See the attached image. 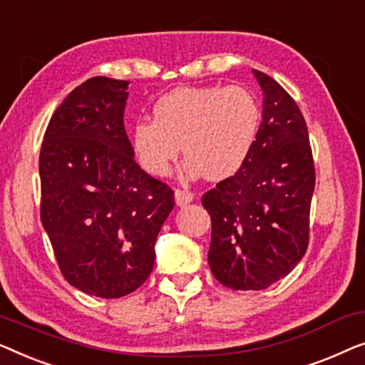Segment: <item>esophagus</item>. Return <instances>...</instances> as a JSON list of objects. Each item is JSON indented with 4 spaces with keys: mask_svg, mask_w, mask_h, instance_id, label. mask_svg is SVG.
<instances>
[{
    "mask_svg": "<svg viewBox=\"0 0 365 365\" xmlns=\"http://www.w3.org/2000/svg\"><path fill=\"white\" fill-rule=\"evenodd\" d=\"M193 200V193L187 188H177L175 190V202L178 207H185Z\"/></svg>",
    "mask_w": 365,
    "mask_h": 365,
    "instance_id": "1",
    "label": "esophagus"
}]
</instances>
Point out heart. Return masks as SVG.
I'll return each instance as SVG.
<instances>
[{"label": "heart", "instance_id": "1", "mask_svg": "<svg viewBox=\"0 0 365 365\" xmlns=\"http://www.w3.org/2000/svg\"><path fill=\"white\" fill-rule=\"evenodd\" d=\"M256 97L240 86L178 87L153 106V120H138L132 147L140 165L162 177L180 150L190 173L222 180L238 170L258 135Z\"/></svg>", "mask_w": 365, "mask_h": 365}]
</instances>
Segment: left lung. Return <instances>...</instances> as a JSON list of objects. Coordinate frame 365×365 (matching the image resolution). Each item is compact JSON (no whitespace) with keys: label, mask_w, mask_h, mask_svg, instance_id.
<instances>
[{"label":"left lung","mask_w":365,"mask_h":365,"mask_svg":"<svg viewBox=\"0 0 365 365\" xmlns=\"http://www.w3.org/2000/svg\"><path fill=\"white\" fill-rule=\"evenodd\" d=\"M253 73L264 94L258 135L238 172L202 197L212 218L210 269L241 291L266 289L299 263L316 185L302 112L273 78Z\"/></svg>","instance_id":"left-lung-1"}]
</instances>
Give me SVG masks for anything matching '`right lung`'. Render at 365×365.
<instances>
[{
    "instance_id": "obj_1",
    "label": "right lung",
    "mask_w": 365,
    "mask_h": 365,
    "mask_svg": "<svg viewBox=\"0 0 365 365\" xmlns=\"http://www.w3.org/2000/svg\"><path fill=\"white\" fill-rule=\"evenodd\" d=\"M129 81L97 76L51 117L39 153L41 222L69 284L114 299L145 283L172 188L143 172L124 127Z\"/></svg>"
}]
</instances>
